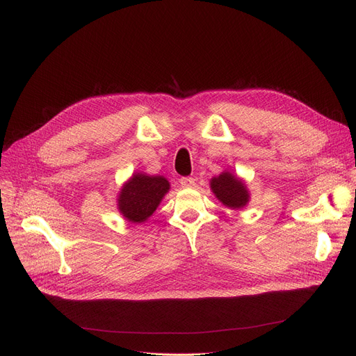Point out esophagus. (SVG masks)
I'll list each match as a JSON object with an SVG mask.
<instances>
[{
	"mask_svg": "<svg viewBox=\"0 0 356 356\" xmlns=\"http://www.w3.org/2000/svg\"><path fill=\"white\" fill-rule=\"evenodd\" d=\"M180 184H181V188H192V186H195V179L193 177H181Z\"/></svg>",
	"mask_w": 356,
	"mask_h": 356,
	"instance_id": "obj_1",
	"label": "esophagus"
}]
</instances>
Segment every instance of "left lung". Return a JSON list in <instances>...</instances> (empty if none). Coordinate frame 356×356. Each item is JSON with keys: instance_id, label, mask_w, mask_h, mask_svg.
<instances>
[{"instance_id": "1", "label": "left lung", "mask_w": 356, "mask_h": 356, "mask_svg": "<svg viewBox=\"0 0 356 356\" xmlns=\"http://www.w3.org/2000/svg\"><path fill=\"white\" fill-rule=\"evenodd\" d=\"M211 188L215 196L228 208L239 209L244 208L248 203V191L245 184L238 177L232 176V173L225 172L213 177L211 181Z\"/></svg>"}]
</instances>
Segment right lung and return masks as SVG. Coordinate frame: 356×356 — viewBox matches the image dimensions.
Instances as JSON below:
<instances>
[{"instance_id":"obj_1","label":"right lung","mask_w":356,"mask_h":356,"mask_svg":"<svg viewBox=\"0 0 356 356\" xmlns=\"http://www.w3.org/2000/svg\"><path fill=\"white\" fill-rule=\"evenodd\" d=\"M170 183L161 176L134 175L120 193V212L129 222H144L157 209Z\"/></svg>"}]
</instances>
